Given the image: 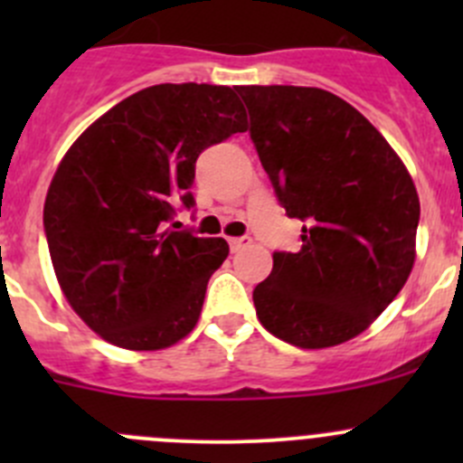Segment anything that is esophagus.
I'll list each match as a JSON object with an SVG mask.
<instances>
[{
    "label": "esophagus",
    "mask_w": 463,
    "mask_h": 463,
    "mask_svg": "<svg viewBox=\"0 0 463 463\" xmlns=\"http://www.w3.org/2000/svg\"><path fill=\"white\" fill-rule=\"evenodd\" d=\"M250 237L249 235H244V237H231V240H228V244H231V250H240V249H244V246H249L250 244Z\"/></svg>",
    "instance_id": "1"
}]
</instances>
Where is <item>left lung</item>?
<instances>
[{"mask_svg":"<svg viewBox=\"0 0 463 463\" xmlns=\"http://www.w3.org/2000/svg\"><path fill=\"white\" fill-rule=\"evenodd\" d=\"M279 205L300 219L298 253H273L253 291L264 329L302 349L354 338L399 296L414 264L419 194L381 132L316 87H237Z\"/></svg>","mask_w":463,"mask_h":463,"instance_id":"8db88e82","label":"left lung"}]
</instances>
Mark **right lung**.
<instances>
[{
  "instance_id": "add662e5",
  "label": "right lung",
  "mask_w": 463,
  "mask_h": 463,
  "mask_svg": "<svg viewBox=\"0 0 463 463\" xmlns=\"http://www.w3.org/2000/svg\"><path fill=\"white\" fill-rule=\"evenodd\" d=\"M237 132L235 89L167 82L120 100L64 154L44 202L46 244L69 305L107 343L152 352L197 325L228 244L167 223L194 205L199 154Z\"/></svg>"
}]
</instances>
